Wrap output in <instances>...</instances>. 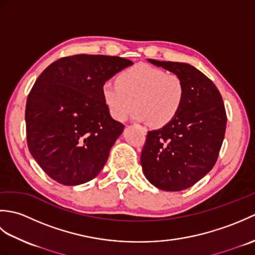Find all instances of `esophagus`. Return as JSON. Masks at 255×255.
Instances as JSON below:
<instances>
[{"label": "esophagus", "instance_id": "obj_1", "mask_svg": "<svg viewBox=\"0 0 255 255\" xmlns=\"http://www.w3.org/2000/svg\"><path fill=\"white\" fill-rule=\"evenodd\" d=\"M140 130L142 131V133H143V134L147 133V128H144V127H140Z\"/></svg>", "mask_w": 255, "mask_h": 255}]
</instances>
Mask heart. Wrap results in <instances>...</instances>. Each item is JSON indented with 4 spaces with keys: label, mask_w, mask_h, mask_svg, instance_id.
<instances>
[{
    "label": "heart",
    "mask_w": 255,
    "mask_h": 255,
    "mask_svg": "<svg viewBox=\"0 0 255 255\" xmlns=\"http://www.w3.org/2000/svg\"><path fill=\"white\" fill-rule=\"evenodd\" d=\"M102 94L116 121L124 122L136 105L134 117L138 121L164 126L181 111L185 89L178 75L138 63L119 73L117 83L106 81Z\"/></svg>",
    "instance_id": "1"
}]
</instances>
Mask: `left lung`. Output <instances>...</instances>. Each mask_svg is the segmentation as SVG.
Masks as SVG:
<instances>
[{"label": "left lung", "mask_w": 255, "mask_h": 255, "mask_svg": "<svg viewBox=\"0 0 255 255\" xmlns=\"http://www.w3.org/2000/svg\"><path fill=\"white\" fill-rule=\"evenodd\" d=\"M148 61L178 75L185 95L172 122L148 131L140 161L152 185L183 191L207 174L218 159L227 126L223 97L213 81L191 64Z\"/></svg>", "instance_id": "1"}]
</instances>
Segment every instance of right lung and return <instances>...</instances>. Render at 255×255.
Segmentation results:
<instances>
[{
    "label": "right lung",
    "mask_w": 255,
    "mask_h": 255,
    "mask_svg": "<svg viewBox=\"0 0 255 255\" xmlns=\"http://www.w3.org/2000/svg\"><path fill=\"white\" fill-rule=\"evenodd\" d=\"M121 57L74 55L47 67L27 97V145L52 180L80 185L99 174L124 130L113 119L102 86L131 66Z\"/></svg>",
    "instance_id": "add662e5"
}]
</instances>
